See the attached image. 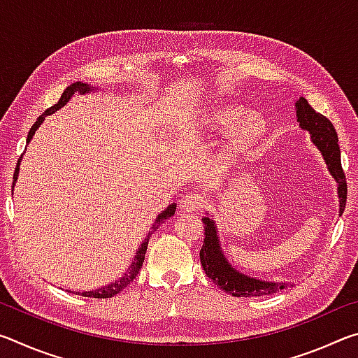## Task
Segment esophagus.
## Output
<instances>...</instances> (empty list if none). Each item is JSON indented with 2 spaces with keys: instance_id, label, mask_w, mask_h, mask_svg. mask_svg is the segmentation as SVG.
Listing matches in <instances>:
<instances>
[{
  "instance_id": "1",
  "label": "esophagus",
  "mask_w": 358,
  "mask_h": 358,
  "mask_svg": "<svg viewBox=\"0 0 358 358\" xmlns=\"http://www.w3.org/2000/svg\"><path fill=\"white\" fill-rule=\"evenodd\" d=\"M205 199L201 192H187L180 201V208L183 211H196L202 208Z\"/></svg>"
}]
</instances>
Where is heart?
Masks as SVG:
<instances>
[{"label":"heart","mask_w":358,"mask_h":358,"mask_svg":"<svg viewBox=\"0 0 358 358\" xmlns=\"http://www.w3.org/2000/svg\"><path fill=\"white\" fill-rule=\"evenodd\" d=\"M213 121L217 128H229L234 124L230 132L229 145L232 148H243L251 143L264 131V121L256 113H245L238 107H224L213 113Z\"/></svg>","instance_id":"obj_1"}]
</instances>
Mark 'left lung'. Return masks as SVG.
<instances>
[{
	"label": "left lung",
	"mask_w": 358,
	"mask_h": 358,
	"mask_svg": "<svg viewBox=\"0 0 358 358\" xmlns=\"http://www.w3.org/2000/svg\"><path fill=\"white\" fill-rule=\"evenodd\" d=\"M296 121L303 129L311 132V138L316 147L320 150L324 159L329 166L333 178L338 181V197H339V215L344 211L348 199V183L346 175L341 167V151L338 145V134L333 128L331 121L322 113L314 110L308 104L305 98L296 101ZM205 238L201 248V264L207 276L224 292L232 294L234 296H260L280 292L286 287V284L266 282L238 273L229 265L226 257L222 256L215 222L210 217H202Z\"/></svg>",
	"instance_id": "left-lung-1"
}]
</instances>
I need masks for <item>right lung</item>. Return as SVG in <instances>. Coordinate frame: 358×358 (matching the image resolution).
Returning a JSON list of instances; mask_svg holds the SVG:
<instances>
[{
    "instance_id": "obj_1",
    "label": "right lung",
    "mask_w": 358,
    "mask_h": 358,
    "mask_svg": "<svg viewBox=\"0 0 358 358\" xmlns=\"http://www.w3.org/2000/svg\"><path fill=\"white\" fill-rule=\"evenodd\" d=\"M88 92H90V85L80 83V82L72 83L71 87L66 88L63 96H62V98H59V101H58V104L52 106L50 108H47V110H45L44 113H42L38 120H36V123L31 126V129H29V132H28L27 142L31 141L34 131L39 128V124L42 123V121H44V118L47 117V115L57 112L59 107H63V106L66 104V102L69 101V98H71V96L74 94V93H88ZM20 157H22V156H20ZM19 166H20V159L17 161V167H15V172H14V180H12V181H14V183H15V180H17V175H19ZM12 189H14V185H12ZM175 210H177V205L172 203L171 207H167L164 211H162V213H161L159 216L156 217V222L153 224V227H151V232L147 235V238H145V241L141 245V248H138L134 262H132V265L129 266L128 271H126L124 276L121 278V280H118L117 282L108 284V286H106V287H101V289H96V290H90V292H82L80 295H82V296H88V299H110V296L120 294L121 290H123L124 287H128L129 284L132 282V280H134V278L137 276L138 271H141V266H142L143 259H145V251H147L148 240H150V237H151V234L155 232V230L157 229V226H159V224H161L162 221L169 220V217L173 216Z\"/></svg>"
}]
</instances>
